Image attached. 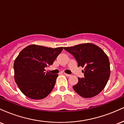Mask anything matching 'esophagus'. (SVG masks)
<instances>
[{
	"label": "esophagus",
	"mask_w": 124,
	"mask_h": 124,
	"mask_svg": "<svg viewBox=\"0 0 124 124\" xmlns=\"http://www.w3.org/2000/svg\"><path fill=\"white\" fill-rule=\"evenodd\" d=\"M64 75H65V76H66L67 77L70 76V75H69V74H67V73H64Z\"/></svg>",
	"instance_id": "obj_1"
}]
</instances>
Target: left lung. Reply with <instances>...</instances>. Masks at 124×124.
<instances>
[{
    "label": "left lung",
    "instance_id": "8db88e82",
    "mask_svg": "<svg viewBox=\"0 0 124 124\" xmlns=\"http://www.w3.org/2000/svg\"><path fill=\"white\" fill-rule=\"evenodd\" d=\"M64 49L73 55L78 67L84 68L85 78H78L73 86L81 97L91 98L97 96L106 87L110 76V65L107 55L102 49L92 43L81 44Z\"/></svg>",
    "mask_w": 124,
    "mask_h": 124
}]
</instances>
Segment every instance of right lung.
Returning <instances> with one entry per match:
<instances>
[{
    "label": "right lung",
    "instance_id": "1",
    "mask_svg": "<svg viewBox=\"0 0 124 124\" xmlns=\"http://www.w3.org/2000/svg\"><path fill=\"white\" fill-rule=\"evenodd\" d=\"M62 49L32 44L20 52L14 62L15 80L25 96L41 100L52 92L58 75L46 72L45 68L52 65Z\"/></svg>",
    "mask_w": 124,
    "mask_h": 124
}]
</instances>
